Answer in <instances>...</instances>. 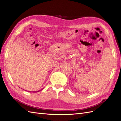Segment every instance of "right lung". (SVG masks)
<instances>
[{
	"label": "right lung",
	"mask_w": 121,
	"mask_h": 121,
	"mask_svg": "<svg viewBox=\"0 0 121 121\" xmlns=\"http://www.w3.org/2000/svg\"><path fill=\"white\" fill-rule=\"evenodd\" d=\"M42 90V89L41 90H39V91H35V92H39V91H41ZM33 92H34V91H33Z\"/></svg>",
	"instance_id": "1"
}]
</instances>
